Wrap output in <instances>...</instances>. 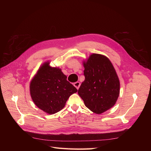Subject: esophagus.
I'll list each match as a JSON object with an SVG mask.
<instances>
[{
    "label": "esophagus",
    "mask_w": 151,
    "mask_h": 151,
    "mask_svg": "<svg viewBox=\"0 0 151 151\" xmlns=\"http://www.w3.org/2000/svg\"><path fill=\"white\" fill-rule=\"evenodd\" d=\"M74 86L76 87V88L78 89L79 88V87H80V86H81V83H79V82H76V83H75L74 84Z\"/></svg>",
    "instance_id": "1"
}]
</instances>
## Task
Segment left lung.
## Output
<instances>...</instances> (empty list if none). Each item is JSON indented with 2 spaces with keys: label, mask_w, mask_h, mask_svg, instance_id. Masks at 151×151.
Returning <instances> with one entry per match:
<instances>
[{
  "label": "left lung",
  "mask_w": 151,
  "mask_h": 151,
  "mask_svg": "<svg viewBox=\"0 0 151 151\" xmlns=\"http://www.w3.org/2000/svg\"><path fill=\"white\" fill-rule=\"evenodd\" d=\"M83 65L85 80L78 94L87 108L101 114L116 103L120 94L119 79L110 60L103 55H91Z\"/></svg>",
  "instance_id": "8db88e82"
}]
</instances>
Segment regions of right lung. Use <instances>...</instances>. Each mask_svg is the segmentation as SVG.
<instances>
[{
  "mask_svg": "<svg viewBox=\"0 0 151 151\" xmlns=\"http://www.w3.org/2000/svg\"><path fill=\"white\" fill-rule=\"evenodd\" d=\"M30 94L34 103L50 115L60 111L70 96L77 89L67 81L61 69L45 62L30 83Z\"/></svg>",
  "mask_w": 151,
  "mask_h": 151,
  "instance_id": "1",
  "label": "right lung"
}]
</instances>
